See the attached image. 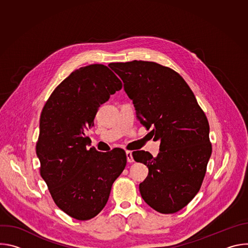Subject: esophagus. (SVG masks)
Instances as JSON below:
<instances>
[{
    "mask_svg": "<svg viewBox=\"0 0 248 248\" xmlns=\"http://www.w3.org/2000/svg\"><path fill=\"white\" fill-rule=\"evenodd\" d=\"M125 154H126V159H127V162L128 163H133V157H132V153L130 152V151H126L125 152Z\"/></svg>",
    "mask_w": 248,
    "mask_h": 248,
    "instance_id": "1",
    "label": "esophagus"
}]
</instances>
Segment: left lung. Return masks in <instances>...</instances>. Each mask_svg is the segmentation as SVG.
Returning <instances> with one entry per match:
<instances>
[{
  "label": "left lung",
  "mask_w": 248,
  "mask_h": 248,
  "mask_svg": "<svg viewBox=\"0 0 248 248\" xmlns=\"http://www.w3.org/2000/svg\"><path fill=\"white\" fill-rule=\"evenodd\" d=\"M132 100L136 117L153 140H160V152L134 151L133 159L148 167L139 185L143 200L162 214L186 207L199 191L212 153L209 123L196 98L173 69L154 62H111Z\"/></svg>",
  "instance_id": "left-lung-1"
}]
</instances>
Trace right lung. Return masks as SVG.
Segmentation results:
<instances>
[{"label":"right lung","mask_w":248,"mask_h":248,"mask_svg":"<svg viewBox=\"0 0 248 248\" xmlns=\"http://www.w3.org/2000/svg\"><path fill=\"white\" fill-rule=\"evenodd\" d=\"M122 87L108 66H82L56 87L42 110L36 143L40 174L56 205L74 219L86 221L97 216L125 168L123 149H88L86 136L100 105Z\"/></svg>","instance_id":"obj_1"}]
</instances>
